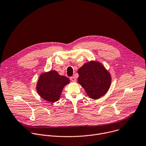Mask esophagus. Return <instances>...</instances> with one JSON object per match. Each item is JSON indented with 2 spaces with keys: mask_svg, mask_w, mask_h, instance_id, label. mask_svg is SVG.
Returning <instances> with one entry per match:
<instances>
[{
  "mask_svg": "<svg viewBox=\"0 0 146 146\" xmlns=\"http://www.w3.org/2000/svg\"><path fill=\"white\" fill-rule=\"evenodd\" d=\"M70 80L72 81V82H76V78L74 77H70Z\"/></svg>",
  "mask_w": 146,
  "mask_h": 146,
  "instance_id": "34e87169",
  "label": "esophagus"
}]
</instances>
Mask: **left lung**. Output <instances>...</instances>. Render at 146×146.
<instances>
[{"label": "left lung", "mask_w": 146, "mask_h": 146, "mask_svg": "<svg viewBox=\"0 0 146 146\" xmlns=\"http://www.w3.org/2000/svg\"><path fill=\"white\" fill-rule=\"evenodd\" d=\"M78 82L90 98L100 99L108 91L111 76L101 62L96 61L86 62L78 70Z\"/></svg>", "instance_id": "1"}]
</instances>
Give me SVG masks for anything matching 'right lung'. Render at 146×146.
Here are the masks:
<instances>
[{
	"label": "right lung",
	"mask_w": 146,
	"mask_h": 146,
	"mask_svg": "<svg viewBox=\"0 0 146 146\" xmlns=\"http://www.w3.org/2000/svg\"><path fill=\"white\" fill-rule=\"evenodd\" d=\"M69 83L68 78L56 70H50L40 74L36 89L41 98L53 103L59 100L64 87Z\"/></svg>",
	"instance_id": "add662e5"
}]
</instances>
